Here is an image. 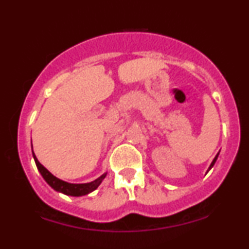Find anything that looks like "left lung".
Here are the masks:
<instances>
[{"mask_svg": "<svg viewBox=\"0 0 249 249\" xmlns=\"http://www.w3.org/2000/svg\"><path fill=\"white\" fill-rule=\"evenodd\" d=\"M218 157H219V153H218V154H216V156H215V157H214L213 161H212V162H211V165H210V167H208L207 172H208V171H210V170H211V168H212V167L214 166V164H215V161H216V159H218ZM207 172H206V173H207Z\"/></svg>", "mask_w": 249, "mask_h": 249, "instance_id": "1", "label": "left lung"}]
</instances>
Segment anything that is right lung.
<instances>
[{
  "instance_id": "add662e5",
  "label": "right lung",
  "mask_w": 249,
  "mask_h": 249,
  "mask_svg": "<svg viewBox=\"0 0 249 249\" xmlns=\"http://www.w3.org/2000/svg\"><path fill=\"white\" fill-rule=\"evenodd\" d=\"M33 157H34V160L36 162L37 170L39 171V173H41L43 179L48 182V185H49L51 188H53V190L57 191V192L65 194V196H82L93 192V191H95L96 188L102 184L103 179H104L107 174V172L103 173L99 178H97L96 180H93V181L91 182H85V184H71V182L58 179L57 177L53 176V173H50L49 171H48L47 168L43 166L41 162L38 161V159L36 158L34 151H33Z\"/></svg>"
}]
</instances>
